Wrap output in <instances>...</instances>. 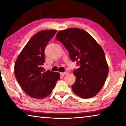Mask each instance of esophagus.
<instances>
[{
	"instance_id": "34e87169",
	"label": "esophagus",
	"mask_w": 126,
	"mask_h": 126,
	"mask_svg": "<svg viewBox=\"0 0 126 126\" xmlns=\"http://www.w3.org/2000/svg\"><path fill=\"white\" fill-rule=\"evenodd\" d=\"M61 75H62V76H64V75H67V74H68V72H61Z\"/></svg>"
}]
</instances>
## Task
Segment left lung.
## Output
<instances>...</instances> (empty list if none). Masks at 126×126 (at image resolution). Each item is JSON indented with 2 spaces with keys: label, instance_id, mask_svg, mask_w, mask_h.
<instances>
[{
  "label": "left lung",
  "instance_id": "1",
  "mask_svg": "<svg viewBox=\"0 0 126 126\" xmlns=\"http://www.w3.org/2000/svg\"><path fill=\"white\" fill-rule=\"evenodd\" d=\"M56 39L64 46L72 61L80 67L73 71L76 81L72 86L80 98L95 96L104 86L109 74V65L102 47L84 30L70 28L60 31Z\"/></svg>",
  "mask_w": 126,
  "mask_h": 126
}]
</instances>
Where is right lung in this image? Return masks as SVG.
Listing matches in <instances>:
<instances>
[{
  "label": "right lung",
  "mask_w": 126,
  "mask_h": 126,
  "mask_svg": "<svg viewBox=\"0 0 126 126\" xmlns=\"http://www.w3.org/2000/svg\"><path fill=\"white\" fill-rule=\"evenodd\" d=\"M56 32V30H46L35 33L16 60V79L24 93L32 98L42 99L48 96L60 79L59 73L45 71L43 67L45 48Z\"/></svg>",
  "instance_id": "add662e5"
}]
</instances>
